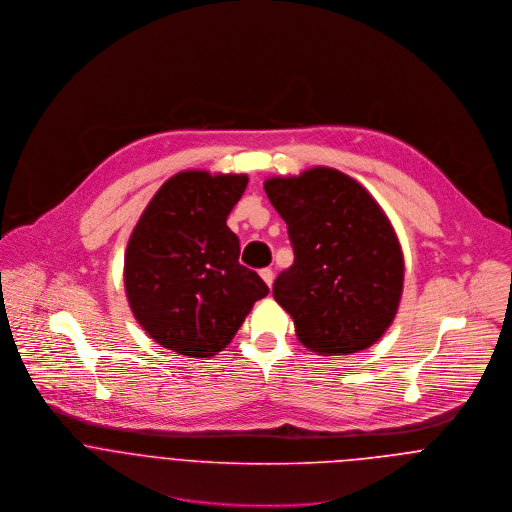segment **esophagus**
<instances>
[{
	"label": "esophagus",
	"mask_w": 512,
	"mask_h": 512,
	"mask_svg": "<svg viewBox=\"0 0 512 512\" xmlns=\"http://www.w3.org/2000/svg\"><path fill=\"white\" fill-rule=\"evenodd\" d=\"M260 276H262V280H264L268 286H272V282H274V272H272L270 268L260 270Z\"/></svg>",
	"instance_id": "obj_1"
}]
</instances>
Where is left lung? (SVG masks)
<instances>
[{
	"instance_id": "obj_1",
	"label": "left lung",
	"mask_w": 512,
	"mask_h": 512,
	"mask_svg": "<svg viewBox=\"0 0 512 512\" xmlns=\"http://www.w3.org/2000/svg\"><path fill=\"white\" fill-rule=\"evenodd\" d=\"M266 195L288 224L293 264L274 282L299 341L319 355H351L392 323L404 282L396 232L355 179L313 167L272 177Z\"/></svg>"
}]
</instances>
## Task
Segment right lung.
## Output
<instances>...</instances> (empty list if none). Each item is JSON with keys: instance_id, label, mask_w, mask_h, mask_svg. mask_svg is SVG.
I'll list each match as a JSON object with an SVG mask.
<instances>
[{"instance_id": "1", "label": "right lung", "mask_w": 512, "mask_h": 512, "mask_svg": "<svg viewBox=\"0 0 512 512\" xmlns=\"http://www.w3.org/2000/svg\"><path fill=\"white\" fill-rule=\"evenodd\" d=\"M246 175L183 171L153 195L126 250L124 284L138 323L189 359L222 351L268 286L238 262L226 217Z\"/></svg>"}]
</instances>
